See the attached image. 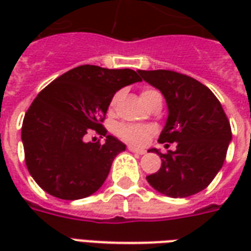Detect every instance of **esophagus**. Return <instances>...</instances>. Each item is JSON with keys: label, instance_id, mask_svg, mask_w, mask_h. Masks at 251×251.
Instances as JSON below:
<instances>
[{"label": "esophagus", "instance_id": "34e87169", "mask_svg": "<svg viewBox=\"0 0 251 251\" xmlns=\"http://www.w3.org/2000/svg\"><path fill=\"white\" fill-rule=\"evenodd\" d=\"M127 149H129L130 152L137 153V154H145V151H144V149H138V148H134V147H129Z\"/></svg>", "mask_w": 251, "mask_h": 251}]
</instances>
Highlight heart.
I'll return each instance as SVG.
<instances>
[{
	"label": "heart",
	"instance_id": "1",
	"mask_svg": "<svg viewBox=\"0 0 251 251\" xmlns=\"http://www.w3.org/2000/svg\"><path fill=\"white\" fill-rule=\"evenodd\" d=\"M148 91H151V90H148ZM148 91H144L142 94L148 93ZM115 100H117V97L113 99L111 104H114ZM115 133L124 141L130 142V144H134V145H144L148 141V138H149L151 127L140 125H130V124H118V125L115 126Z\"/></svg>",
	"mask_w": 251,
	"mask_h": 251
}]
</instances>
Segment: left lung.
I'll list each match as a JSON object with an SVG mask.
<instances>
[{"label": "left lung", "instance_id": "8db88e82", "mask_svg": "<svg viewBox=\"0 0 251 251\" xmlns=\"http://www.w3.org/2000/svg\"><path fill=\"white\" fill-rule=\"evenodd\" d=\"M163 94L168 117L160 142H176V151L161 153V168L148 183L169 198H187L203 191L221 171L231 142V127L221 102L196 79L168 70L138 71Z\"/></svg>", "mask_w": 251, "mask_h": 251}]
</instances>
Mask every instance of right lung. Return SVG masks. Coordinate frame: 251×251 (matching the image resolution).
<instances>
[{
    "mask_svg": "<svg viewBox=\"0 0 251 251\" xmlns=\"http://www.w3.org/2000/svg\"><path fill=\"white\" fill-rule=\"evenodd\" d=\"M137 82L141 77L129 68L84 64L39 93L24 117L21 140L30 176L47 194L77 200L102 187L126 145L107 134L100 122L114 94ZM90 131L106 136L105 144L84 142Z\"/></svg>",
    "mask_w": 251,
    "mask_h": 251,
    "instance_id": "1",
    "label": "right lung"
}]
</instances>
